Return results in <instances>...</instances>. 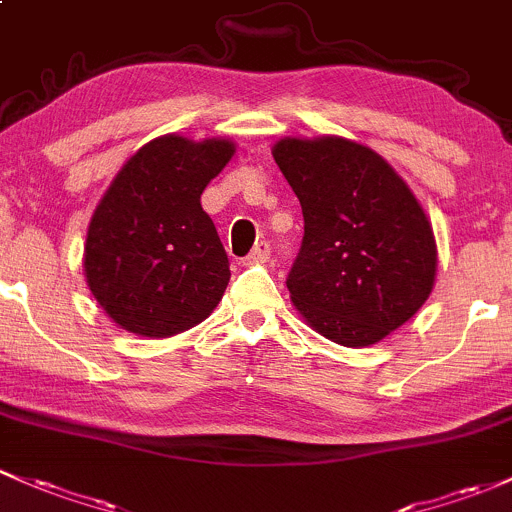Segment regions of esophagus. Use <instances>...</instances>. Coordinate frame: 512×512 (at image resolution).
<instances>
[{
    "label": "esophagus",
    "mask_w": 512,
    "mask_h": 512,
    "mask_svg": "<svg viewBox=\"0 0 512 512\" xmlns=\"http://www.w3.org/2000/svg\"><path fill=\"white\" fill-rule=\"evenodd\" d=\"M271 258V244L268 241H258V244L251 249V254L244 258V266H254V263H266Z\"/></svg>",
    "instance_id": "obj_1"
}]
</instances>
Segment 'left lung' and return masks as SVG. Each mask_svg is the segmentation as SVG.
<instances>
[{
	"instance_id": "1",
	"label": "left lung",
	"mask_w": 512,
	"mask_h": 512,
	"mask_svg": "<svg viewBox=\"0 0 512 512\" xmlns=\"http://www.w3.org/2000/svg\"><path fill=\"white\" fill-rule=\"evenodd\" d=\"M273 158L305 217L290 300L332 342H381L434 288L437 244L425 210L386 158L344 136H285Z\"/></svg>"
}]
</instances>
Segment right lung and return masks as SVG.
I'll use <instances>...</instances> for the list:
<instances>
[{"mask_svg": "<svg viewBox=\"0 0 512 512\" xmlns=\"http://www.w3.org/2000/svg\"><path fill=\"white\" fill-rule=\"evenodd\" d=\"M234 153L229 139L166 134L114 175L87 227L82 266L95 300L126 332L173 337L222 300L229 258L200 195Z\"/></svg>", "mask_w": 512, "mask_h": 512, "instance_id": "add662e5", "label": "right lung"}]
</instances>
